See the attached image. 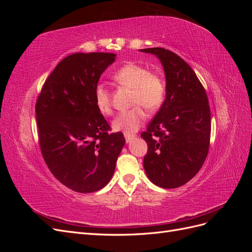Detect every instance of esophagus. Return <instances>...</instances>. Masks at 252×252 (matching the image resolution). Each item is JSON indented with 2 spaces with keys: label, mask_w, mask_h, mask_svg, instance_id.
<instances>
[{
  "label": "esophagus",
  "mask_w": 252,
  "mask_h": 252,
  "mask_svg": "<svg viewBox=\"0 0 252 252\" xmlns=\"http://www.w3.org/2000/svg\"><path fill=\"white\" fill-rule=\"evenodd\" d=\"M124 135H125V139H126V142H127V143H129V142H130V141L134 138L133 134H126V133H125Z\"/></svg>",
  "instance_id": "obj_1"
}]
</instances>
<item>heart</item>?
Segmentation results:
<instances>
[{
  "mask_svg": "<svg viewBox=\"0 0 252 252\" xmlns=\"http://www.w3.org/2000/svg\"><path fill=\"white\" fill-rule=\"evenodd\" d=\"M112 80L119 85L132 89L131 103L136 105L132 109L119 113L112 122L116 131L126 134L135 132L146 119V113L141 107L154 111L161 107L166 95V84L161 75L151 73L146 67L135 63H128L112 74ZM94 103L104 116L112 113L111 95L108 88L97 85L94 89Z\"/></svg>",
  "mask_w": 252,
  "mask_h": 252,
  "instance_id": "b5f03b06",
  "label": "heart"
}]
</instances>
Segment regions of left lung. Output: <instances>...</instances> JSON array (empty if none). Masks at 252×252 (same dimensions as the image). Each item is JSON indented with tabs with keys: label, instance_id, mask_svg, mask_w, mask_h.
Instances as JSON below:
<instances>
[{
	"label": "left lung",
	"instance_id": "8db88e82",
	"mask_svg": "<svg viewBox=\"0 0 252 252\" xmlns=\"http://www.w3.org/2000/svg\"><path fill=\"white\" fill-rule=\"evenodd\" d=\"M156 55L166 75V98L141 136L148 150L144 169L162 188L186 184L199 172L208 155L211 117L205 88L184 60L161 48L140 49Z\"/></svg>",
	"mask_w": 252,
	"mask_h": 252
}]
</instances>
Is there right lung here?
<instances>
[{
    "label": "right lung",
    "instance_id": "add662e5",
    "mask_svg": "<svg viewBox=\"0 0 252 252\" xmlns=\"http://www.w3.org/2000/svg\"><path fill=\"white\" fill-rule=\"evenodd\" d=\"M108 52L73 53L45 81L35 103L37 134L49 170L73 191L91 193L108 184L125 144L94 103L101 74L114 62Z\"/></svg>",
    "mask_w": 252,
    "mask_h": 252
}]
</instances>
